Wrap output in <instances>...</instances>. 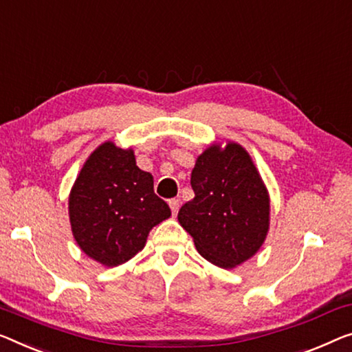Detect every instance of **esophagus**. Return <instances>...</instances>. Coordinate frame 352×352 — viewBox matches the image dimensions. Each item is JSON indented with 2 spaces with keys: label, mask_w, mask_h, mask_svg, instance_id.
I'll return each mask as SVG.
<instances>
[{
  "label": "esophagus",
  "mask_w": 352,
  "mask_h": 352,
  "mask_svg": "<svg viewBox=\"0 0 352 352\" xmlns=\"http://www.w3.org/2000/svg\"><path fill=\"white\" fill-rule=\"evenodd\" d=\"M169 207L172 210V214H174V217H175L177 212H178V207H180V201H178V199H170Z\"/></svg>",
  "instance_id": "34e87169"
}]
</instances>
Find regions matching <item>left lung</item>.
Wrapping results in <instances>:
<instances>
[{
	"label": "left lung",
	"instance_id": "1",
	"mask_svg": "<svg viewBox=\"0 0 352 352\" xmlns=\"http://www.w3.org/2000/svg\"><path fill=\"white\" fill-rule=\"evenodd\" d=\"M194 199L178 212L197 253L213 265L234 269L261 250L270 228V196L242 145L213 142L191 172Z\"/></svg>",
	"mask_w": 352,
	"mask_h": 352
}]
</instances>
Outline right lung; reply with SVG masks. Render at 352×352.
<instances>
[{
  "instance_id": "add662e5",
  "label": "right lung",
  "mask_w": 352,
  "mask_h": 352,
  "mask_svg": "<svg viewBox=\"0 0 352 352\" xmlns=\"http://www.w3.org/2000/svg\"><path fill=\"white\" fill-rule=\"evenodd\" d=\"M67 204L78 248L104 267L134 258L150 230L170 217L169 206L153 191V175L135 164L134 150L112 140L83 162Z\"/></svg>"
}]
</instances>
